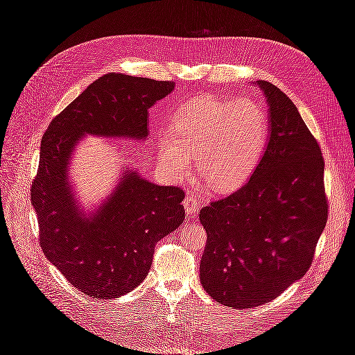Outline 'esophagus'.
I'll list each match as a JSON object with an SVG mask.
<instances>
[{
    "instance_id": "obj_1",
    "label": "esophagus",
    "mask_w": 355,
    "mask_h": 355,
    "mask_svg": "<svg viewBox=\"0 0 355 355\" xmlns=\"http://www.w3.org/2000/svg\"><path fill=\"white\" fill-rule=\"evenodd\" d=\"M184 207H185V211L188 214H197L198 210H200V204L197 201V197L192 194V192H187V197L184 198Z\"/></svg>"
}]
</instances>
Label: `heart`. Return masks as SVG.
I'll return each instance as SVG.
<instances>
[{
    "mask_svg": "<svg viewBox=\"0 0 355 355\" xmlns=\"http://www.w3.org/2000/svg\"><path fill=\"white\" fill-rule=\"evenodd\" d=\"M270 136V116L249 99L198 98L180 105L171 116L170 133L158 137V155L171 175L191 167L219 194L243 187L259 166Z\"/></svg>",
    "mask_w": 355,
    "mask_h": 355,
    "instance_id": "heart-1",
    "label": "heart"
}]
</instances>
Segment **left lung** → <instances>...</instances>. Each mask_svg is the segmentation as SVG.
<instances>
[{
    "label": "left lung",
    "instance_id": "1",
    "mask_svg": "<svg viewBox=\"0 0 355 355\" xmlns=\"http://www.w3.org/2000/svg\"><path fill=\"white\" fill-rule=\"evenodd\" d=\"M256 84L270 106L261 163L240 189L200 211L207 232L201 284L234 309L270 302L305 275L329 213L317 139L277 85Z\"/></svg>",
    "mask_w": 355,
    "mask_h": 355
}]
</instances>
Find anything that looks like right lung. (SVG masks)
Wrapping results in <instances>:
<instances>
[{"instance_id":"obj_1","label":"right lung","mask_w":355,"mask_h":355,"mask_svg":"<svg viewBox=\"0 0 355 355\" xmlns=\"http://www.w3.org/2000/svg\"><path fill=\"white\" fill-rule=\"evenodd\" d=\"M173 89V81L105 73L53 118L42 136L31 187L40 245L90 297L123 296L145 280L155 244L184 222L185 191L158 187L128 170L87 218L78 211L68 182L71 153L84 135L145 139L148 110Z\"/></svg>"}]
</instances>
